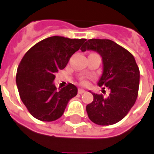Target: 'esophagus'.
Listing matches in <instances>:
<instances>
[{
  "instance_id": "34e87169",
  "label": "esophagus",
  "mask_w": 154,
  "mask_h": 154,
  "mask_svg": "<svg viewBox=\"0 0 154 154\" xmlns=\"http://www.w3.org/2000/svg\"><path fill=\"white\" fill-rule=\"evenodd\" d=\"M86 91L83 89H78V94H83Z\"/></svg>"
}]
</instances>
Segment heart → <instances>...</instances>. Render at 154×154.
Wrapping results in <instances>:
<instances>
[{
	"label": "heart",
	"instance_id": "b5f03b06",
	"mask_svg": "<svg viewBox=\"0 0 154 154\" xmlns=\"http://www.w3.org/2000/svg\"><path fill=\"white\" fill-rule=\"evenodd\" d=\"M81 83L82 84V85H86V84H87V81L85 78H82L81 79Z\"/></svg>",
	"mask_w": 154,
	"mask_h": 154
}]
</instances>
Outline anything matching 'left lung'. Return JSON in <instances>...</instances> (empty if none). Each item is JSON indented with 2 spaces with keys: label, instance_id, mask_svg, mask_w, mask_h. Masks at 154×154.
I'll return each instance as SVG.
<instances>
[{
  "label": "left lung",
  "instance_id": "8db88e82",
  "mask_svg": "<svg viewBox=\"0 0 154 154\" xmlns=\"http://www.w3.org/2000/svg\"><path fill=\"white\" fill-rule=\"evenodd\" d=\"M81 49L96 51L102 57L103 73L98 85L110 91L107 97L92 93L93 101L87 106L89 119L99 125L119 122L129 113L139 93V69L134 57L110 39H88Z\"/></svg>",
  "mask_w": 154,
  "mask_h": 154
}]
</instances>
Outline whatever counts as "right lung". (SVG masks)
<instances>
[{"mask_svg":"<svg viewBox=\"0 0 154 154\" xmlns=\"http://www.w3.org/2000/svg\"><path fill=\"white\" fill-rule=\"evenodd\" d=\"M86 40L53 36L26 52L17 68L16 85L22 102L35 118L56 120L63 116L69 100L77 96V87L72 83L57 90L54 74L67 66Z\"/></svg>","mask_w":154,"mask_h":154,"instance_id":"1","label":"right lung"}]
</instances>
